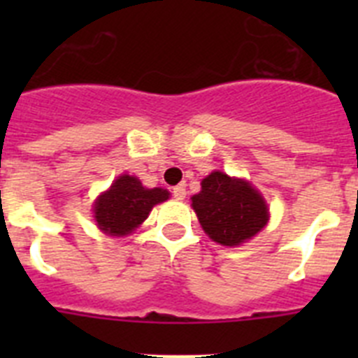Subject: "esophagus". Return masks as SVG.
<instances>
[{"label":"esophagus","instance_id":"34e87169","mask_svg":"<svg viewBox=\"0 0 358 358\" xmlns=\"http://www.w3.org/2000/svg\"><path fill=\"white\" fill-rule=\"evenodd\" d=\"M172 195H173V199H177V201H182V199L186 197V188H185V185L173 186V188H172Z\"/></svg>","mask_w":358,"mask_h":358}]
</instances>
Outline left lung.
I'll return each instance as SVG.
<instances>
[{
    "label": "left lung",
    "instance_id": "left-lung-1",
    "mask_svg": "<svg viewBox=\"0 0 358 358\" xmlns=\"http://www.w3.org/2000/svg\"><path fill=\"white\" fill-rule=\"evenodd\" d=\"M202 229L213 242L235 248L251 240L268 222L265 199L245 179L211 172L192 197Z\"/></svg>",
    "mask_w": 358,
    "mask_h": 358
}]
</instances>
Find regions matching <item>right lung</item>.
<instances>
[{"label":"right lung","instance_id":"right-lung-1","mask_svg":"<svg viewBox=\"0 0 358 358\" xmlns=\"http://www.w3.org/2000/svg\"><path fill=\"white\" fill-rule=\"evenodd\" d=\"M169 197V189L145 188L138 177L123 173L94 201V220L106 235L127 236L148 217L152 208Z\"/></svg>","mask_w":358,"mask_h":358}]
</instances>
